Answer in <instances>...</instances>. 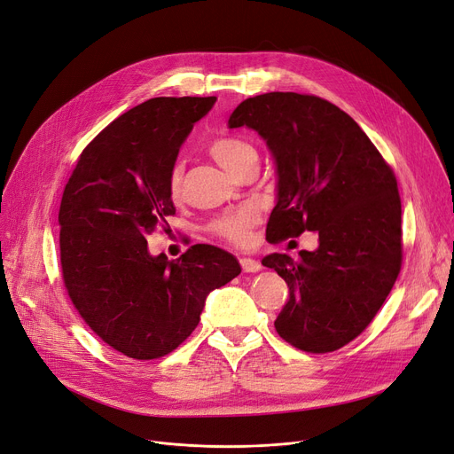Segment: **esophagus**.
I'll list each match as a JSON object with an SVG mask.
<instances>
[{"label":"esophagus","mask_w":454,"mask_h":454,"mask_svg":"<svg viewBox=\"0 0 454 454\" xmlns=\"http://www.w3.org/2000/svg\"><path fill=\"white\" fill-rule=\"evenodd\" d=\"M241 267H243V272H259L261 269V263L255 259H250V257H243L241 259Z\"/></svg>","instance_id":"esophagus-1"}]
</instances>
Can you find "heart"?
Returning a JSON list of instances; mask_svg holds the SVG:
<instances>
[{
  "mask_svg": "<svg viewBox=\"0 0 454 454\" xmlns=\"http://www.w3.org/2000/svg\"><path fill=\"white\" fill-rule=\"evenodd\" d=\"M209 154L230 175H235L248 160L257 156L255 149L250 145V143L237 137L215 139L209 145ZM167 187H169V195L173 199L180 195V189H182L180 165L173 167ZM255 221H257V213L254 207H239V209L224 213L223 217L215 221L213 231L233 245H245L248 239V230Z\"/></svg>",
  "mask_w": 454,
  "mask_h": 454,
  "instance_id": "heart-1",
  "label": "heart"
}]
</instances>
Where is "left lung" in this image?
<instances>
[{"label": "left lung", "instance_id": "left-lung-1", "mask_svg": "<svg viewBox=\"0 0 454 454\" xmlns=\"http://www.w3.org/2000/svg\"><path fill=\"white\" fill-rule=\"evenodd\" d=\"M239 127L263 137L276 163L267 239L318 235V248L298 261H261L289 285L278 335L301 351H335L368 327L401 270L394 171L346 112L315 95H255L230 115L228 129Z\"/></svg>", "mask_w": 454, "mask_h": 454}]
</instances>
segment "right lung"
<instances>
[{"label":"right lung","instance_id":"add662e5","mask_svg":"<svg viewBox=\"0 0 454 454\" xmlns=\"http://www.w3.org/2000/svg\"><path fill=\"white\" fill-rule=\"evenodd\" d=\"M217 98H154L112 121L82 151L60 211L67 294L108 346L137 361L176 349L206 298L241 274L231 254L195 245L178 259L149 252L147 235L175 215L169 175L182 143Z\"/></svg>","mask_w":454,"mask_h":454}]
</instances>
